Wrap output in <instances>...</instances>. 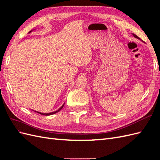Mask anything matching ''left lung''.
<instances>
[{
	"label": "left lung",
	"mask_w": 160,
	"mask_h": 160,
	"mask_svg": "<svg viewBox=\"0 0 160 160\" xmlns=\"http://www.w3.org/2000/svg\"><path fill=\"white\" fill-rule=\"evenodd\" d=\"M133 36H134V37H135V38H138V37L137 35H135V34H133Z\"/></svg>",
	"instance_id": "1"
}]
</instances>
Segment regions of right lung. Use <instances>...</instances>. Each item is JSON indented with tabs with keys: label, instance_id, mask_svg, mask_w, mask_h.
<instances>
[{
	"label": "right lung",
	"instance_id": "obj_1",
	"mask_svg": "<svg viewBox=\"0 0 160 160\" xmlns=\"http://www.w3.org/2000/svg\"><path fill=\"white\" fill-rule=\"evenodd\" d=\"M32 32V31H31L29 32ZM63 106H64V104L62 105L61 107L58 109V110H57V111H53V112H51V113H41V112H38V111H35V112H37V113H40V114H41V115H52V114H55V113H57V112H59V111L63 108Z\"/></svg>",
	"mask_w": 160,
	"mask_h": 160
}]
</instances>
